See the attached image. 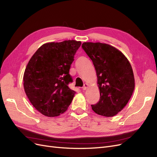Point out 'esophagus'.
I'll return each mask as SVG.
<instances>
[{"instance_id": "34e87169", "label": "esophagus", "mask_w": 157, "mask_h": 157, "mask_svg": "<svg viewBox=\"0 0 157 157\" xmlns=\"http://www.w3.org/2000/svg\"><path fill=\"white\" fill-rule=\"evenodd\" d=\"M88 84L85 83L84 85V86L82 87V90H86L88 88Z\"/></svg>"}]
</instances>
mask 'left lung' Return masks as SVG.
Here are the masks:
<instances>
[{
  "label": "left lung",
  "mask_w": 157,
  "mask_h": 157,
  "mask_svg": "<svg viewBox=\"0 0 157 157\" xmlns=\"http://www.w3.org/2000/svg\"><path fill=\"white\" fill-rule=\"evenodd\" d=\"M82 47L96 71L99 101L92 105L98 115L111 117L122 111L135 88L132 66L126 57L115 47L101 42H84Z\"/></svg>",
  "instance_id": "obj_1"
}]
</instances>
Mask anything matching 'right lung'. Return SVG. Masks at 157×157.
<instances>
[{
  "mask_svg": "<svg viewBox=\"0 0 157 157\" xmlns=\"http://www.w3.org/2000/svg\"><path fill=\"white\" fill-rule=\"evenodd\" d=\"M81 45L75 40L42 44L31 57L23 75L30 102L42 115L54 117L67 111L75 92L68 86L74 56Z\"/></svg>",
  "mask_w": 157,
  "mask_h": 157,
  "instance_id": "1",
  "label": "right lung"
}]
</instances>
